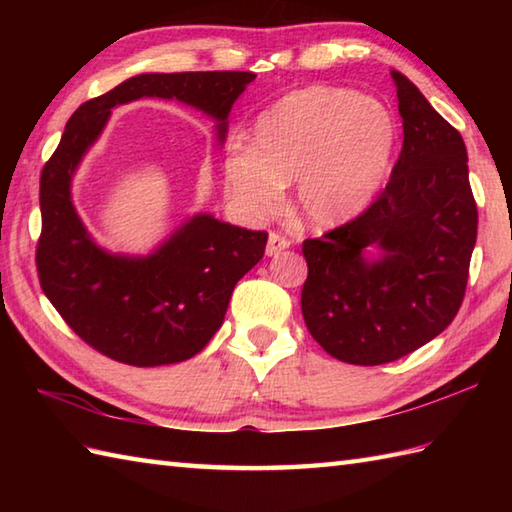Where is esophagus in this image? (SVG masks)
<instances>
[{"label": "esophagus", "instance_id": "1", "mask_svg": "<svg viewBox=\"0 0 512 512\" xmlns=\"http://www.w3.org/2000/svg\"><path fill=\"white\" fill-rule=\"evenodd\" d=\"M290 246V239L281 233H270L268 235V246H266V255H277L281 250H286Z\"/></svg>", "mask_w": 512, "mask_h": 512}]
</instances>
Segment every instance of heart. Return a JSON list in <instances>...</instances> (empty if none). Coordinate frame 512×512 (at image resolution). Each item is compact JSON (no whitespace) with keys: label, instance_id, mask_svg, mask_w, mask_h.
<instances>
[{"label":"heart","instance_id":"obj_1","mask_svg":"<svg viewBox=\"0 0 512 512\" xmlns=\"http://www.w3.org/2000/svg\"><path fill=\"white\" fill-rule=\"evenodd\" d=\"M394 143V118L372 99L328 85L290 92L257 118L253 149L226 154V198L248 220H266L295 182L303 222L341 224L372 198Z\"/></svg>","mask_w":512,"mask_h":512}]
</instances>
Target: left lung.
Masks as SVG:
<instances>
[{
    "mask_svg": "<svg viewBox=\"0 0 512 512\" xmlns=\"http://www.w3.org/2000/svg\"><path fill=\"white\" fill-rule=\"evenodd\" d=\"M391 76L405 140L389 182L361 215L301 246L303 321L325 352L352 365L398 361L449 328L477 239L460 132L405 74ZM376 247L380 260L371 259Z\"/></svg>",
    "mask_w": 512,
    "mask_h": 512,
    "instance_id": "1",
    "label": "left lung"
}]
</instances>
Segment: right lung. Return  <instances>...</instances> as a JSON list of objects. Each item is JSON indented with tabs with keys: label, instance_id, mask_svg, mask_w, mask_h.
I'll return each mask as SVG.
<instances>
[{
	"label": "right lung",
	"instance_id": "obj_1",
	"mask_svg": "<svg viewBox=\"0 0 512 512\" xmlns=\"http://www.w3.org/2000/svg\"><path fill=\"white\" fill-rule=\"evenodd\" d=\"M253 72L138 74L85 101L41 169V235L35 264L41 290L70 330L112 361L134 367L180 363L220 330L235 284L259 259L266 231L193 217L156 255H107L85 233L70 200V178L110 116L143 96L178 99L217 118L220 140Z\"/></svg>",
	"mask_w": 512,
	"mask_h": 512
}]
</instances>
